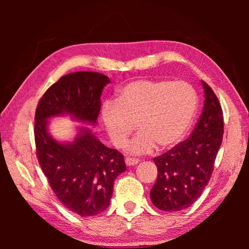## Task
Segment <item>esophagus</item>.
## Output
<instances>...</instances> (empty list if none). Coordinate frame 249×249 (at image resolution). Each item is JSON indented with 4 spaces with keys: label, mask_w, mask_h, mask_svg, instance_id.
Listing matches in <instances>:
<instances>
[{
    "label": "esophagus",
    "mask_w": 249,
    "mask_h": 249,
    "mask_svg": "<svg viewBox=\"0 0 249 249\" xmlns=\"http://www.w3.org/2000/svg\"><path fill=\"white\" fill-rule=\"evenodd\" d=\"M138 161H140V160L136 159V158H129V157H127V158L125 159L126 166H128V167H132V166L137 165Z\"/></svg>",
    "instance_id": "1"
}]
</instances>
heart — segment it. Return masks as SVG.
I'll return each mask as SVG.
<instances>
[{"instance_id": "heart-1", "label": "heart", "mask_w": 249, "mask_h": 249, "mask_svg": "<svg viewBox=\"0 0 249 249\" xmlns=\"http://www.w3.org/2000/svg\"><path fill=\"white\" fill-rule=\"evenodd\" d=\"M197 107L196 91L183 81L142 79L122 88L117 100L102 105V121L116 147H122L136 123L142 129L127 149L135 155L149 154L157 145L171 148L183 140Z\"/></svg>"}]
</instances>
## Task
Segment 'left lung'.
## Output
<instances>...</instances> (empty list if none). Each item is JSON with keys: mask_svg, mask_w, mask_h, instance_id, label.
Segmentation results:
<instances>
[{"mask_svg": "<svg viewBox=\"0 0 249 249\" xmlns=\"http://www.w3.org/2000/svg\"><path fill=\"white\" fill-rule=\"evenodd\" d=\"M201 83L204 105L190 138L154 158L158 176L150 190V200L166 212L188 209L201 196L223 141L221 104L208 84Z\"/></svg>", "mask_w": 249, "mask_h": 249, "instance_id": "8db88e82", "label": "left lung"}]
</instances>
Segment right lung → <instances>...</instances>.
Returning a JSON list of instances; mask_svg holds the SVG:
<instances>
[{
	"label": "right lung",
	"mask_w": 249,
	"mask_h": 249,
	"mask_svg": "<svg viewBox=\"0 0 249 249\" xmlns=\"http://www.w3.org/2000/svg\"><path fill=\"white\" fill-rule=\"evenodd\" d=\"M107 75L78 71L64 75L45 92L36 108V155L50 187L65 208L93 216L107 208L117 176L126 170L124 156L108 148L88 126H77L73 141L60 142L49 133L50 120L69 116L98 125Z\"/></svg>",
	"instance_id": "add662e5"
}]
</instances>
